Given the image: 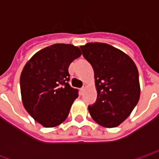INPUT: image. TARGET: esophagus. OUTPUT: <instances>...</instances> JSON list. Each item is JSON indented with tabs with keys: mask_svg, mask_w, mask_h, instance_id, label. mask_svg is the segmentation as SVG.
I'll return each mask as SVG.
<instances>
[{
	"mask_svg": "<svg viewBox=\"0 0 159 159\" xmlns=\"http://www.w3.org/2000/svg\"><path fill=\"white\" fill-rule=\"evenodd\" d=\"M85 89H86V86H85V85H83V86L80 89V93L83 94V93H84V91H85Z\"/></svg>",
	"mask_w": 159,
	"mask_h": 159,
	"instance_id": "obj_1",
	"label": "esophagus"
}]
</instances>
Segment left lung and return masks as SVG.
I'll list each match as a JSON object with an SVG mask.
<instances>
[{"label": "left lung", "instance_id": "1", "mask_svg": "<svg viewBox=\"0 0 159 159\" xmlns=\"http://www.w3.org/2000/svg\"><path fill=\"white\" fill-rule=\"evenodd\" d=\"M80 48L93 67L98 93L95 103L89 106L90 115L101 126H118L140 99L136 66L126 53L107 43L89 42Z\"/></svg>", "mask_w": 159, "mask_h": 159}]
</instances>
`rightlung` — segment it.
<instances>
[{"mask_svg": "<svg viewBox=\"0 0 159 159\" xmlns=\"http://www.w3.org/2000/svg\"><path fill=\"white\" fill-rule=\"evenodd\" d=\"M82 54L70 44H53L37 52L27 62L20 76L24 107L46 128L63 123L78 89L69 84L68 68Z\"/></svg>", "mask_w": 159, "mask_h": 159, "instance_id": "1", "label": "right lung"}]
</instances>
